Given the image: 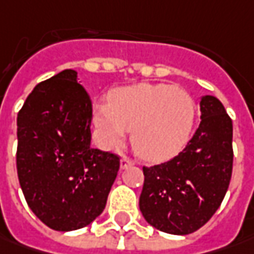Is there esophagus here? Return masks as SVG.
<instances>
[{
  "instance_id": "esophagus-1",
  "label": "esophagus",
  "mask_w": 254,
  "mask_h": 254,
  "mask_svg": "<svg viewBox=\"0 0 254 254\" xmlns=\"http://www.w3.org/2000/svg\"><path fill=\"white\" fill-rule=\"evenodd\" d=\"M133 164H135V163L132 162L130 159H127V157H122V159H121V169H122V170L132 167Z\"/></svg>"
}]
</instances>
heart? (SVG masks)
I'll return each instance as SVG.
<instances>
[{
  "label": "heart",
  "instance_id": "b5f03b06",
  "mask_svg": "<svg viewBox=\"0 0 254 254\" xmlns=\"http://www.w3.org/2000/svg\"><path fill=\"white\" fill-rule=\"evenodd\" d=\"M195 102L183 88L140 83L118 88L110 104L94 110V124L102 142L115 147L132 129L130 143L147 162H163L179 153L191 135Z\"/></svg>",
  "mask_w": 254,
  "mask_h": 254
}]
</instances>
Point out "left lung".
Masks as SVG:
<instances>
[{
	"instance_id": "1",
	"label": "left lung",
	"mask_w": 254,
	"mask_h": 254,
	"mask_svg": "<svg viewBox=\"0 0 254 254\" xmlns=\"http://www.w3.org/2000/svg\"><path fill=\"white\" fill-rule=\"evenodd\" d=\"M201 122L184 150L169 162L143 167L140 212L153 228L188 235L216 212L232 176V119L214 95L199 101Z\"/></svg>"
}]
</instances>
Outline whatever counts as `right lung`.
Here are the masks:
<instances>
[{"mask_svg": "<svg viewBox=\"0 0 254 254\" xmlns=\"http://www.w3.org/2000/svg\"><path fill=\"white\" fill-rule=\"evenodd\" d=\"M67 68L39 83L16 118V169L32 212L60 232L100 216L119 157L91 147V100Z\"/></svg>", "mask_w": 254, "mask_h": 254, "instance_id": "right-lung-1", "label": "right lung"}]
</instances>
